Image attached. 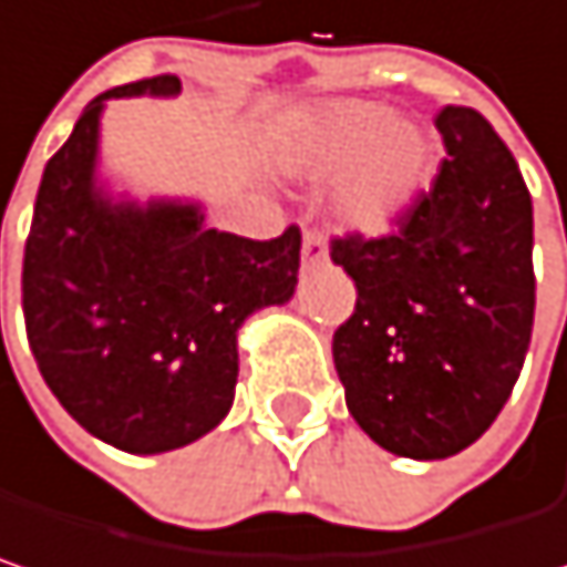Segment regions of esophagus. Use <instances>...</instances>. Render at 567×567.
<instances>
[{"instance_id": "esophagus-1", "label": "esophagus", "mask_w": 567, "mask_h": 567, "mask_svg": "<svg viewBox=\"0 0 567 567\" xmlns=\"http://www.w3.org/2000/svg\"><path fill=\"white\" fill-rule=\"evenodd\" d=\"M324 256H328V239H324V233L308 227L305 236H301V259H305V266H315V262H321Z\"/></svg>"}]
</instances>
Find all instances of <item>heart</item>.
<instances>
[{
	"mask_svg": "<svg viewBox=\"0 0 567 567\" xmlns=\"http://www.w3.org/2000/svg\"><path fill=\"white\" fill-rule=\"evenodd\" d=\"M285 165L311 178L337 181L340 220L353 230L383 233L429 181L432 148L409 120L386 116L363 100H331L305 113L282 145Z\"/></svg>",
	"mask_w": 567,
	"mask_h": 567,
	"instance_id": "1",
	"label": "heart"
}]
</instances>
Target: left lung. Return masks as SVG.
Instances as JSON below:
<instances>
[{
  "mask_svg": "<svg viewBox=\"0 0 567 567\" xmlns=\"http://www.w3.org/2000/svg\"><path fill=\"white\" fill-rule=\"evenodd\" d=\"M435 126L432 187L383 236L331 239L357 285L331 343L347 409L415 461L451 457L493 425L536 315L533 197L513 152L471 106H444Z\"/></svg>",
  "mask_w": 567,
  "mask_h": 567,
  "instance_id": "left-lung-1",
  "label": "left lung"
}]
</instances>
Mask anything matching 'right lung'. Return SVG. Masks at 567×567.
Instances as JSON below:
<instances>
[{
  "instance_id": "right-lung-1",
  "label": "right lung",
  "mask_w": 567,
  "mask_h": 567,
  "mask_svg": "<svg viewBox=\"0 0 567 567\" xmlns=\"http://www.w3.org/2000/svg\"><path fill=\"white\" fill-rule=\"evenodd\" d=\"M175 74L90 100L44 165L22 262L28 347L58 402L90 435L158 454L230 412L236 331L291 298L301 230L246 239L207 230L190 204H113L93 187L100 113L113 96L178 93Z\"/></svg>"
}]
</instances>
